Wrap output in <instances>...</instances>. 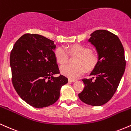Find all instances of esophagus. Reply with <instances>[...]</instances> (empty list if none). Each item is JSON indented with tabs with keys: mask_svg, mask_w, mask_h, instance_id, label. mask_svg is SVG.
<instances>
[{
	"mask_svg": "<svg viewBox=\"0 0 131 131\" xmlns=\"http://www.w3.org/2000/svg\"><path fill=\"white\" fill-rule=\"evenodd\" d=\"M76 80H75V79H68V81L70 82H75Z\"/></svg>",
	"mask_w": 131,
	"mask_h": 131,
	"instance_id": "obj_1",
	"label": "esophagus"
}]
</instances>
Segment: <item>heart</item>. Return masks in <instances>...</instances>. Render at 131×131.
Listing matches in <instances>:
<instances>
[{"label":"heart","instance_id":"1","mask_svg":"<svg viewBox=\"0 0 131 131\" xmlns=\"http://www.w3.org/2000/svg\"><path fill=\"white\" fill-rule=\"evenodd\" d=\"M72 55H77L75 60L76 65H64L61 67V74L70 79H76L84 72L91 71L97 67L99 62L98 55L92 52L91 49L81 44H74L68 47ZM57 62L61 65L66 64L68 60V53L63 47H58L54 52ZM85 69H84V68Z\"/></svg>","mask_w":131,"mask_h":131}]
</instances>
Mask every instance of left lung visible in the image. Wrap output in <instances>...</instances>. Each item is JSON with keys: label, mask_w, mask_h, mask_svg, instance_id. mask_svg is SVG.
Masks as SVG:
<instances>
[{"label": "left lung", "mask_w": 131, "mask_h": 131, "mask_svg": "<svg viewBox=\"0 0 131 131\" xmlns=\"http://www.w3.org/2000/svg\"><path fill=\"white\" fill-rule=\"evenodd\" d=\"M89 42L96 48L99 62L90 74L94 77L82 79L85 87L78 96L86 104L101 106L112 98L124 74V50L118 37L106 30L95 31Z\"/></svg>", "instance_id": "1"}]
</instances>
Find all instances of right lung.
I'll list each match as a JSON object with an SVG mask.
<instances>
[{
  "instance_id": "right-lung-1",
  "label": "right lung",
  "mask_w": 131,
  "mask_h": 131,
  "mask_svg": "<svg viewBox=\"0 0 131 131\" xmlns=\"http://www.w3.org/2000/svg\"><path fill=\"white\" fill-rule=\"evenodd\" d=\"M53 40L36 34H25L10 53L12 81L19 97L37 108L53 105L68 78L59 74Z\"/></svg>"
}]
</instances>
